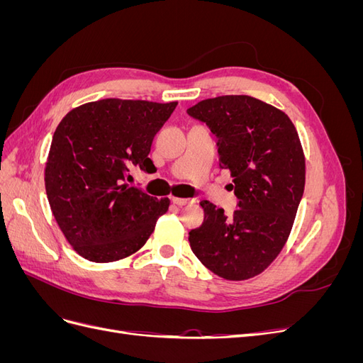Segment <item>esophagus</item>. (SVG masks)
<instances>
[{
  "label": "esophagus",
  "instance_id": "obj_1",
  "mask_svg": "<svg viewBox=\"0 0 363 363\" xmlns=\"http://www.w3.org/2000/svg\"><path fill=\"white\" fill-rule=\"evenodd\" d=\"M194 200L191 199H172V203L177 204V206H186V204H191Z\"/></svg>",
  "mask_w": 363,
  "mask_h": 363
}]
</instances>
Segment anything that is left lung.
Here are the masks:
<instances>
[{
    "mask_svg": "<svg viewBox=\"0 0 363 363\" xmlns=\"http://www.w3.org/2000/svg\"><path fill=\"white\" fill-rule=\"evenodd\" d=\"M188 115L216 136L219 163L230 169L233 215L201 201L204 223L189 244L206 268L227 280L257 276L279 256L304 192V156L292 121L248 95L200 101Z\"/></svg>",
    "mask_w": 363,
    "mask_h": 363,
    "instance_id": "obj_1",
    "label": "left lung"
}]
</instances>
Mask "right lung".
Here are the masks:
<instances>
[{
  "instance_id": "right-lung-1",
  "label": "right lung",
  "mask_w": 363,
  "mask_h": 363,
  "mask_svg": "<svg viewBox=\"0 0 363 363\" xmlns=\"http://www.w3.org/2000/svg\"><path fill=\"white\" fill-rule=\"evenodd\" d=\"M177 103L107 98L74 108L54 131L45 189L68 242L91 262L124 259L144 245L169 200L130 186V171L155 168L152 139Z\"/></svg>"
}]
</instances>
